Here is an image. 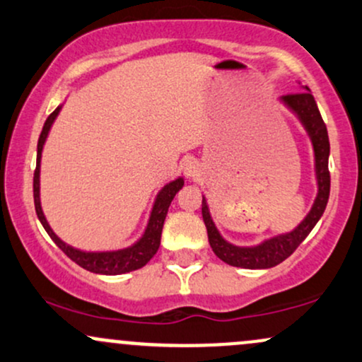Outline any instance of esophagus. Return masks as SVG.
Masks as SVG:
<instances>
[{
    "label": "esophagus",
    "instance_id": "esophagus-1",
    "mask_svg": "<svg viewBox=\"0 0 362 362\" xmlns=\"http://www.w3.org/2000/svg\"><path fill=\"white\" fill-rule=\"evenodd\" d=\"M184 173L187 178H195L201 175V163L195 158H189L184 161Z\"/></svg>",
    "mask_w": 362,
    "mask_h": 362
}]
</instances>
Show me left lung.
Listing matches in <instances>:
<instances>
[{"label": "left lung", "mask_w": 362, "mask_h": 362, "mask_svg": "<svg viewBox=\"0 0 362 362\" xmlns=\"http://www.w3.org/2000/svg\"><path fill=\"white\" fill-rule=\"evenodd\" d=\"M305 91L300 93H291L281 98L288 109L300 119V122L308 132L311 146H313L315 155V175H317L318 192L315 197L313 206H311L310 213L305 216V219L294 228L289 233L276 235L272 238L264 240L259 245L253 247H238L223 238L221 233L218 231L216 224L211 218L209 206H207L206 197L202 195V219L207 228V236H209V245L213 252L226 264L233 265V267L242 269H271L281 264L288 257L300 247L303 240L310 235L315 224L322 218L323 211H325L328 195H330V173H328V155H330V143H328V132L327 126L323 122L322 115L315 102L313 95L308 86H303Z\"/></svg>", "instance_id": "8db88e82"}]
</instances>
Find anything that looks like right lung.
<instances>
[{
    "mask_svg": "<svg viewBox=\"0 0 362 362\" xmlns=\"http://www.w3.org/2000/svg\"><path fill=\"white\" fill-rule=\"evenodd\" d=\"M61 107H57L56 110L49 115L45 120L42 132H40L39 143H37V167L34 173V202H35V213L39 221L42 223L44 230L47 231V235L51 236L52 242L61 248L66 255L69 257L73 262H76L78 265L86 271L95 272V274H103V276H119V274H126L131 271H138V269L144 267L149 260L153 259V255L160 248V240H161V230H163L165 218H167L168 207L172 204L173 197L178 190L184 187V178L178 177L175 180L168 182L163 189L160 190L155 199V204L151 207V213H149V219L146 224V230L136 243H132L131 247L120 248V250H109V252H85L80 248H74L71 245L64 243L62 240L52 231V228L49 226L47 219H45L42 206H40V160H42V149L47 139L49 131H51L54 120H56L57 114L61 112Z\"/></svg>",
    "mask_w": 362,
    "mask_h": 362,
    "instance_id": "1",
    "label": "right lung"
}]
</instances>
